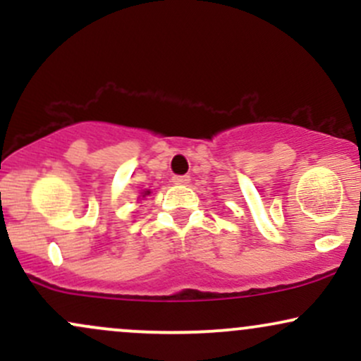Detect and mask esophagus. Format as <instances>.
I'll return each instance as SVG.
<instances>
[{
	"instance_id": "obj_1",
	"label": "esophagus",
	"mask_w": 361,
	"mask_h": 361,
	"mask_svg": "<svg viewBox=\"0 0 361 361\" xmlns=\"http://www.w3.org/2000/svg\"><path fill=\"white\" fill-rule=\"evenodd\" d=\"M173 183L188 185L190 183V176L188 175H175V176H173Z\"/></svg>"
}]
</instances>
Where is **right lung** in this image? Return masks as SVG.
<instances>
[{
  "mask_svg": "<svg viewBox=\"0 0 361 361\" xmlns=\"http://www.w3.org/2000/svg\"><path fill=\"white\" fill-rule=\"evenodd\" d=\"M149 193H151V192H149V190H147V192H144V193H142V197H146V195H149Z\"/></svg>",
  "mask_w": 361,
  "mask_h": 361,
  "instance_id": "1",
  "label": "right lung"
}]
</instances>
